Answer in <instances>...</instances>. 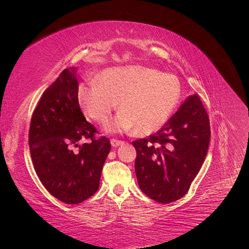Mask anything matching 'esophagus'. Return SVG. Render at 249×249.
Returning a JSON list of instances; mask_svg holds the SVG:
<instances>
[{
  "label": "esophagus",
  "mask_w": 249,
  "mask_h": 249,
  "mask_svg": "<svg viewBox=\"0 0 249 249\" xmlns=\"http://www.w3.org/2000/svg\"><path fill=\"white\" fill-rule=\"evenodd\" d=\"M123 143V141L122 140H117V139H111V144H112V146H114V147H116V146H118V145H120Z\"/></svg>",
  "instance_id": "obj_1"
}]
</instances>
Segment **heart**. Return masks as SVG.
I'll return each instance as SVG.
<instances>
[{
    "mask_svg": "<svg viewBox=\"0 0 249 249\" xmlns=\"http://www.w3.org/2000/svg\"><path fill=\"white\" fill-rule=\"evenodd\" d=\"M180 91L175 74L131 66L105 71L100 82L82 83L78 99L83 113L100 124L107 122L119 100L122 111L109 124L108 130L125 132L135 127L138 134H149L167 122Z\"/></svg>",
    "mask_w": 249,
    "mask_h": 249,
    "instance_id": "heart-1",
    "label": "heart"
}]
</instances>
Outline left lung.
<instances>
[{"label":"left lung","instance_id":"8db88e82","mask_svg":"<svg viewBox=\"0 0 249 249\" xmlns=\"http://www.w3.org/2000/svg\"><path fill=\"white\" fill-rule=\"evenodd\" d=\"M210 119L197 93L190 95L154 135L132 142L142 192L161 203L182 198L205 161Z\"/></svg>","mask_w":249,"mask_h":249}]
</instances>
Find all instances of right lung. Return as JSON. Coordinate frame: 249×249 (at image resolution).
Returning a JSON list of instances; mask_svg holds the SVG:
<instances>
[{
    "label": "right lung",
    "instance_id": "1",
    "mask_svg": "<svg viewBox=\"0 0 249 249\" xmlns=\"http://www.w3.org/2000/svg\"><path fill=\"white\" fill-rule=\"evenodd\" d=\"M76 69L64 70L42 93L32 114L29 146L44 188L57 199L76 205L99 190L110 140L96 137L80 108ZM83 140L87 143L78 145ZM74 147H79L74 151Z\"/></svg>",
    "mask_w": 249,
    "mask_h": 249
}]
</instances>
